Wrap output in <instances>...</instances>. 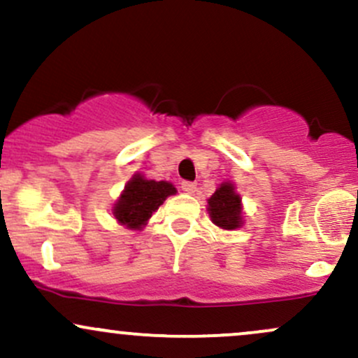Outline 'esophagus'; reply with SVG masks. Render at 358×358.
Returning <instances> with one entry per match:
<instances>
[{
	"instance_id": "esophagus-1",
	"label": "esophagus",
	"mask_w": 358,
	"mask_h": 358,
	"mask_svg": "<svg viewBox=\"0 0 358 358\" xmlns=\"http://www.w3.org/2000/svg\"><path fill=\"white\" fill-rule=\"evenodd\" d=\"M182 190L187 192V193H195L196 192V183L182 182Z\"/></svg>"
}]
</instances>
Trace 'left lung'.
I'll list each match as a JSON object with an SVG mask.
<instances>
[{
    "mask_svg": "<svg viewBox=\"0 0 358 358\" xmlns=\"http://www.w3.org/2000/svg\"><path fill=\"white\" fill-rule=\"evenodd\" d=\"M207 210L213 224L225 231L239 229L242 222L241 196L236 193V187L231 182H224L215 193L207 200Z\"/></svg>",
    "mask_w": 358,
    "mask_h": 358,
    "instance_id": "1",
    "label": "left lung"
}]
</instances>
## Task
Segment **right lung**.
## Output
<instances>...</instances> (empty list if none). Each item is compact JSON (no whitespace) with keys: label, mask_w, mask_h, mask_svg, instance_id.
<instances>
[{"label":"right lung","mask_w":358,"mask_h":358,"mask_svg":"<svg viewBox=\"0 0 358 358\" xmlns=\"http://www.w3.org/2000/svg\"><path fill=\"white\" fill-rule=\"evenodd\" d=\"M175 193L176 188L170 182L146 180L143 175L136 173L126 183L124 192L114 203L113 213L124 227L143 229L159 205Z\"/></svg>","instance_id":"obj_1"}]
</instances>
